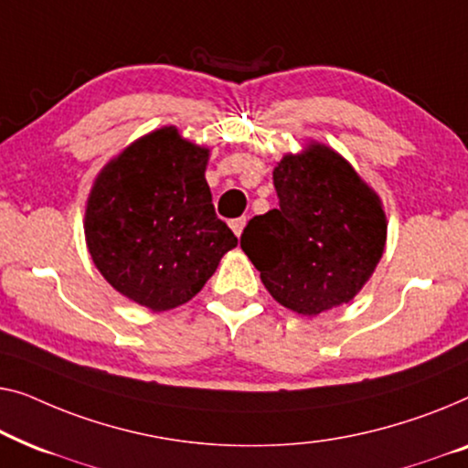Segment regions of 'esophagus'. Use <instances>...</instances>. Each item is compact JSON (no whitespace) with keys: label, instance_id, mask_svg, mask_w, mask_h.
I'll use <instances>...</instances> for the list:
<instances>
[{"label":"esophagus","instance_id":"esophagus-1","mask_svg":"<svg viewBox=\"0 0 468 468\" xmlns=\"http://www.w3.org/2000/svg\"><path fill=\"white\" fill-rule=\"evenodd\" d=\"M229 225H231L233 233H235L237 237H239L241 231H243V227H246V218H243V216H241V218H233L231 222H229Z\"/></svg>","mask_w":468,"mask_h":468}]
</instances>
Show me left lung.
Here are the masks:
<instances>
[{
  "instance_id": "8db88e82",
  "label": "left lung",
  "mask_w": 468,
  "mask_h": 468,
  "mask_svg": "<svg viewBox=\"0 0 468 468\" xmlns=\"http://www.w3.org/2000/svg\"><path fill=\"white\" fill-rule=\"evenodd\" d=\"M278 207L254 216L241 250L282 305L318 315L354 299L386 246L378 195L331 148L312 144L273 171Z\"/></svg>"
}]
</instances>
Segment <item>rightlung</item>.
<instances>
[{"instance_id":"1","label":"right lung","mask_w":468,"mask_h":468,"mask_svg":"<svg viewBox=\"0 0 468 468\" xmlns=\"http://www.w3.org/2000/svg\"><path fill=\"white\" fill-rule=\"evenodd\" d=\"M207 156L163 127L118 154L90 190L84 235L95 267L153 312L193 299L237 246L216 216Z\"/></svg>"}]
</instances>
